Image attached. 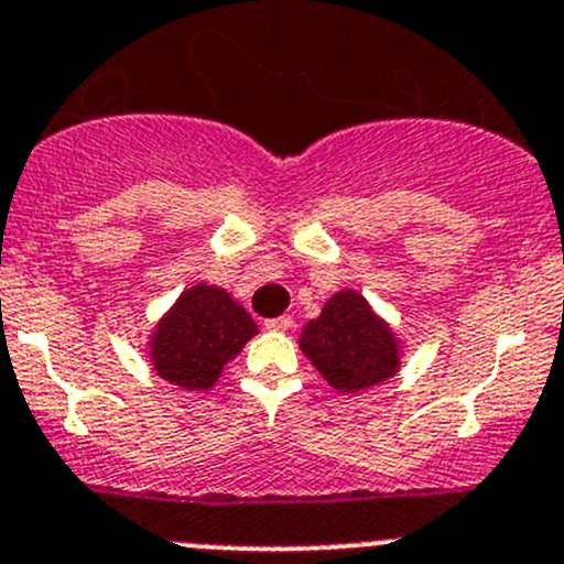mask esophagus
<instances>
[{
  "instance_id": "34e87169",
  "label": "esophagus",
  "mask_w": 564,
  "mask_h": 564,
  "mask_svg": "<svg viewBox=\"0 0 564 564\" xmlns=\"http://www.w3.org/2000/svg\"><path fill=\"white\" fill-rule=\"evenodd\" d=\"M267 328H270V330H289V328H292V317H286V314H283V317H275V319H267Z\"/></svg>"
}]
</instances>
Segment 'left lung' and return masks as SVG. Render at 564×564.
I'll list each match as a JSON object with an SVG mask.
<instances>
[{
    "label": "left lung",
    "mask_w": 564,
    "mask_h": 564,
    "mask_svg": "<svg viewBox=\"0 0 564 564\" xmlns=\"http://www.w3.org/2000/svg\"><path fill=\"white\" fill-rule=\"evenodd\" d=\"M297 345L336 392H361L401 370V339L354 289L336 292Z\"/></svg>",
    "instance_id": "obj_1"
}]
</instances>
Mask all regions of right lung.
Returning <instances> with one entry per match:
<instances>
[{"label":"right lung","mask_w":564,"mask_h":564,"mask_svg":"<svg viewBox=\"0 0 564 564\" xmlns=\"http://www.w3.org/2000/svg\"><path fill=\"white\" fill-rule=\"evenodd\" d=\"M256 334L258 325L228 289L199 281L158 319L147 341V356L163 381L188 392H208L225 365Z\"/></svg>","instance_id":"obj_1"}]
</instances>
